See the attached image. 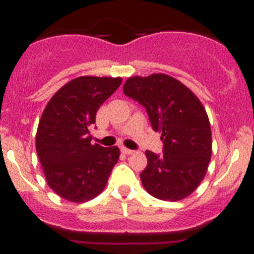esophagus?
Listing matches in <instances>:
<instances>
[{"mask_svg":"<svg viewBox=\"0 0 254 254\" xmlns=\"http://www.w3.org/2000/svg\"><path fill=\"white\" fill-rule=\"evenodd\" d=\"M122 152L123 154H126V155H131V154H133V150H129V149H127V147H122Z\"/></svg>","mask_w":254,"mask_h":254,"instance_id":"obj_1","label":"esophagus"}]
</instances>
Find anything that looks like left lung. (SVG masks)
I'll list each match as a JSON object with an SVG mask.
<instances>
[{
	"label": "left lung",
	"mask_w": 254,
	"mask_h": 254,
	"mask_svg": "<svg viewBox=\"0 0 254 254\" xmlns=\"http://www.w3.org/2000/svg\"><path fill=\"white\" fill-rule=\"evenodd\" d=\"M123 93L146 108L155 132L161 133L163 155L147 150L140 174L155 198L181 201L198 188L212 154L211 126L205 107L190 89L165 73L132 76Z\"/></svg>",
	"instance_id": "left-lung-1"
}]
</instances>
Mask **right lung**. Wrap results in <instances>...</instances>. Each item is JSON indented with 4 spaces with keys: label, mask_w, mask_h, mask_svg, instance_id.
<instances>
[{
    "label": "right lung",
    "mask_w": 254,
    "mask_h": 254,
    "mask_svg": "<svg viewBox=\"0 0 254 254\" xmlns=\"http://www.w3.org/2000/svg\"><path fill=\"white\" fill-rule=\"evenodd\" d=\"M122 77L80 76L52 96L35 136V149L47 183L69 202L100 194L120 159L117 146L91 143L90 127L100 105L120 87Z\"/></svg>",
    "instance_id": "1"
}]
</instances>
